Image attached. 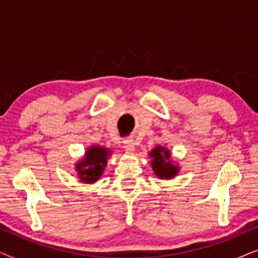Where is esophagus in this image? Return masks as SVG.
Listing matches in <instances>:
<instances>
[{
	"label": "esophagus",
	"mask_w": 258,
	"mask_h": 258,
	"mask_svg": "<svg viewBox=\"0 0 258 258\" xmlns=\"http://www.w3.org/2000/svg\"><path fill=\"white\" fill-rule=\"evenodd\" d=\"M123 144H124V148L126 150H135V142H134L133 139H125L123 141Z\"/></svg>",
	"instance_id": "obj_1"
}]
</instances>
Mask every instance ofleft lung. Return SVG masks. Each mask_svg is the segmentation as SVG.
<instances>
[{"instance_id":"obj_1","label":"left lung","mask_w":258,"mask_h":258,"mask_svg":"<svg viewBox=\"0 0 258 258\" xmlns=\"http://www.w3.org/2000/svg\"><path fill=\"white\" fill-rule=\"evenodd\" d=\"M150 156L153 157L151 164H153L155 174L160 178H171L172 176L177 174L178 167L172 165L171 162L169 161V158H170L169 150H165L162 147H157L156 149L151 151Z\"/></svg>"}]
</instances>
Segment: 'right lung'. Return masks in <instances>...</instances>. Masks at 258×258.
Instances as JSON below:
<instances>
[{"label":"right lung","mask_w":258,"mask_h":258,"mask_svg":"<svg viewBox=\"0 0 258 258\" xmlns=\"http://www.w3.org/2000/svg\"><path fill=\"white\" fill-rule=\"evenodd\" d=\"M110 151L102 147H91L87 151L86 158L77 163L76 169L80 178L84 182L91 183L97 181L107 164V157Z\"/></svg>","instance_id":"obj_1"}]
</instances>
